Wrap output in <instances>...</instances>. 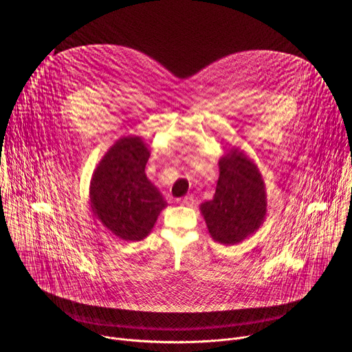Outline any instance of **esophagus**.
Returning <instances> with one entry per match:
<instances>
[{"label":"esophagus","mask_w":352,"mask_h":352,"mask_svg":"<svg viewBox=\"0 0 352 352\" xmlns=\"http://www.w3.org/2000/svg\"><path fill=\"white\" fill-rule=\"evenodd\" d=\"M178 204H179V205H182V206H193V204H195L193 196H192V195L184 196V197L178 199Z\"/></svg>","instance_id":"esophagus-1"}]
</instances>
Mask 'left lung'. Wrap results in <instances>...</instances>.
Segmentation results:
<instances>
[{"instance_id":"8db88e82","label":"left lung","mask_w":352,"mask_h":352,"mask_svg":"<svg viewBox=\"0 0 352 352\" xmlns=\"http://www.w3.org/2000/svg\"><path fill=\"white\" fill-rule=\"evenodd\" d=\"M212 238L234 245L255 232L266 216V193L256 166L238 150L220 160L213 200L200 206Z\"/></svg>"}]
</instances>
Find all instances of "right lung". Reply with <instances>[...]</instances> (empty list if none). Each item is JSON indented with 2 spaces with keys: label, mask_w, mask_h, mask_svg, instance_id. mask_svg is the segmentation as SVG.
I'll return each mask as SVG.
<instances>
[{
  "label": "right lung",
  "mask_w": 352,
  "mask_h": 352,
  "mask_svg": "<svg viewBox=\"0 0 352 352\" xmlns=\"http://www.w3.org/2000/svg\"><path fill=\"white\" fill-rule=\"evenodd\" d=\"M148 156L140 138L120 139L100 162L90 182L94 216L125 241L143 239L167 206L144 174Z\"/></svg>",
  "instance_id": "right-lung-1"
}]
</instances>
